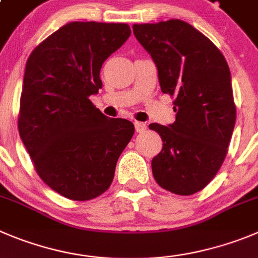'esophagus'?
Segmentation results:
<instances>
[{"instance_id": "esophagus-1", "label": "esophagus", "mask_w": 258, "mask_h": 258, "mask_svg": "<svg viewBox=\"0 0 258 258\" xmlns=\"http://www.w3.org/2000/svg\"><path fill=\"white\" fill-rule=\"evenodd\" d=\"M135 128H136V132L143 134V132L146 131L148 126H146V123H144V122H135Z\"/></svg>"}]
</instances>
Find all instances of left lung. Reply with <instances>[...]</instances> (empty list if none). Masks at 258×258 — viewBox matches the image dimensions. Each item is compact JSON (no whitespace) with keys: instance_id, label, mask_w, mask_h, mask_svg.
Returning <instances> with one entry per match:
<instances>
[{"instance_id":"8db88e82","label":"left lung","mask_w":258,"mask_h":258,"mask_svg":"<svg viewBox=\"0 0 258 258\" xmlns=\"http://www.w3.org/2000/svg\"><path fill=\"white\" fill-rule=\"evenodd\" d=\"M132 29L158 67L162 91L174 98V123L149 126L163 141L151 162L153 175L162 188L189 196L210 183L227 156L237 115L229 66L219 48L186 21Z\"/></svg>"}]
</instances>
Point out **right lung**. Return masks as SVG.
<instances>
[{
  "mask_svg": "<svg viewBox=\"0 0 258 258\" xmlns=\"http://www.w3.org/2000/svg\"><path fill=\"white\" fill-rule=\"evenodd\" d=\"M131 35L127 24L72 21L26 61L18 127L38 175L66 199L104 194L134 123L108 118L89 99L103 86L100 69Z\"/></svg>",
  "mask_w": 258,
  "mask_h": 258,
  "instance_id": "right-lung-1",
  "label": "right lung"
}]
</instances>
